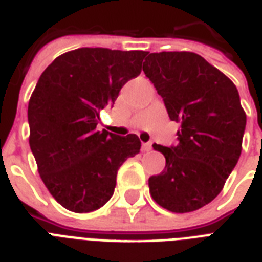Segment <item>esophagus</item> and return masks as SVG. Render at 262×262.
<instances>
[{"instance_id": "1", "label": "esophagus", "mask_w": 262, "mask_h": 262, "mask_svg": "<svg viewBox=\"0 0 262 262\" xmlns=\"http://www.w3.org/2000/svg\"><path fill=\"white\" fill-rule=\"evenodd\" d=\"M143 152H148L152 149V143H143Z\"/></svg>"}]
</instances>
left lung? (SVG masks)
I'll use <instances>...</instances> for the list:
<instances>
[{"mask_svg": "<svg viewBox=\"0 0 262 262\" xmlns=\"http://www.w3.org/2000/svg\"><path fill=\"white\" fill-rule=\"evenodd\" d=\"M143 71L163 98L170 119L181 123L177 145H152L164 155L166 167L149 178V193L168 211H195L219 194L239 159L246 114L238 90L189 51L151 53Z\"/></svg>", "mask_w": 262, "mask_h": 262, "instance_id": "obj_1", "label": "left lung"}]
</instances>
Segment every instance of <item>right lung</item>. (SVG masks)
<instances>
[{
	"label": "right lung",
	"instance_id": "obj_1",
	"mask_svg": "<svg viewBox=\"0 0 262 262\" xmlns=\"http://www.w3.org/2000/svg\"><path fill=\"white\" fill-rule=\"evenodd\" d=\"M147 51L83 47L46 68L28 103L30 147L51 195L87 213L111 199L118 168L141 148L136 135L98 130L99 111L141 73Z\"/></svg>",
	"mask_w": 262,
	"mask_h": 262
}]
</instances>
